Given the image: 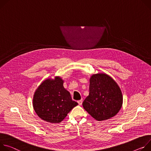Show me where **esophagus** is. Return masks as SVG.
<instances>
[{
	"instance_id": "esophagus-1",
	"label": "esophagus",
	"mask_w": 151,
	"mask_h": 151,
	"mask_svg": "<svg viewBox=\"0 0 151 151\" xmlns=\"http://www.w3.org/2000/svg\"><path fill=\"white\" fill-rule=\"evenodd\" d=\"M77 103H78V104H79V105H81V104H82V103H83V100H82V99H80V100H78V101H77Z\"/></svg>"
}]
</instances>
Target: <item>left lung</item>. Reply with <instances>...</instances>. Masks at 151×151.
I'll return each instance as SVG.
<instances>
[{"label":"left lung","mask_w":151,"mask_h":151,"mask_svg":"<svg viewBox=\"0 0 151 151\" xmlns=\"http://www.w3.org/2000/svg\"><path fill=\"white\" fill-rule=\"evenodd\" d=\"M89 82V93L83 103V108L98 121L114 116L123 103L122 93L117 83L104 73L93 74Z\"/></svg>","instance_id":"1"}]
</instances>
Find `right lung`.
<instances>
[{
	"label": "right lung",
	"mask_w": 151,
	"mask_h": 151,
	"mask_svg": "<svg viewBox=\"0 0 151 151\" xmlns=\"http://www.w3.org/2000/svg\"><path fill=\"white\" fill-rule=\"evenodd\" d=\"M77 105L64 88L63 80L59 76L44 80L33 98V107L37 115L50 123H60Z\"/></svg>",
	"instance_id": "obj_1"
}]
</instances>
